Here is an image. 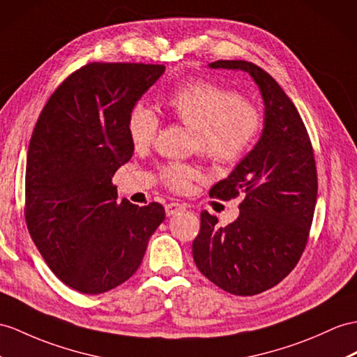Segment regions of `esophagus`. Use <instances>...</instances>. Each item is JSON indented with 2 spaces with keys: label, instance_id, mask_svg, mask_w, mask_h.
<instances>
[{
  "label": "esophagus",
  "instance_id": "1",
  "mask_svg": "<svg viewBox=\"0 0 357 357\" xmlns=\"http://www.w3.org/2000/svg\"><path fill=\"white\" fill-rule=\"evenodd\" d=\"M183 211H185V206L180 204V203H176V202L168 203L167 206H165V212H167L168 216H172V215H176L178 212H183Z\"/></svg>",
  "mask_w": 357,
  "mask_h": 357
}]
</instances>
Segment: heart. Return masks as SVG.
<instances>
[{
	"instance_id": "heart-1",
	"label": "heart",
	"mask_w": 357,
	"mask_h": 357,
	"mask_svg": "<svg viewBox=\"0 0 357 357\" xmlns=\"http://www.w3.org/2000/svg\"><path fill=\"white\" fill-rule=\"evenodd\" d=\"M167 106L178 123L194 130V150L213 165H234L244 159L262 130V113L253 102L204 78L178 86ZM159 124L150 107L136 104L127 118L130 141L137 149L150 145ZM159 176L167 188L185 190L197 171L188 163L171 162L160 167Z\"/></svg>"
}]
</instances>
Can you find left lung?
I'll return each instance as SVG.
<instances>
[{"mask_svg":"<svg viewBox=\"0 0 357 357\" xmlns=\"http://www.w3.org/2000/svg\"><path fill=\"white\" fill-rule=\"evenodd\" d=\"M213 69L248 73L265 102L262 136L208 195L241 197L239 216L225 227L207 211L192 242L197 268L233 295L265 292L288 275L307 244L318 178L306 126L274 78L245 60H216Z\"/></svg>","mask_w":357,"mask_h":357,"instance_id":"8db88e82","label":"left lung"}]
</instances>
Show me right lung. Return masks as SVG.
<instances>
[{
  "label": "right lung",
  "instance_id": "1",
  "mask_svg": "<svg viewBox=\"0 0 357 357\" xmlns=\"http://www.w3.org/2000/svg\"><path fill=\"white\" fill-rule=\"evenodd\" d=\"M163 65L88 63L42 109L25 168V221L43 260L82 294L116 288L165 220L159 203H116L112 177L133 155L128 113Z\"/></svg>",
  "mask_w": 357,
  "mask_h": 357
}]
</instances>
